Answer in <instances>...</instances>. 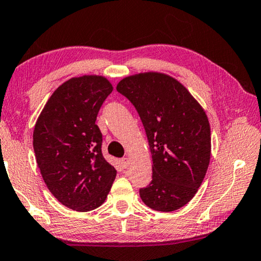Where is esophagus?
Listing matches in <instances>:
<instances>
[{"label": "esophagus", "mask_w": 261, "mask_h": 261, "mask_svg": "<svg viewBox=\"0 0 261 261\" xmlns=\"http://www.w3.org/2000/svg\"><path fill=\"white\" fill-rule=\"evenodd\" d=\"M119 163H120V166H122L123 169H126L127 165H129V159H127L126 157L125 158H122L119 161Z\"/></svg>", "instance_id": "1"}]
</instances>
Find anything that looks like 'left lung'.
Returning <instances> with one entry per match:
<instances>
[{"label":"left lung","mask_w":261,"mask_h":261,"mask_svg":"<svg viewBox=\"0 0 261 261\" xmlns=\"http://www.w3.org/2000/svg\"><path fill=\"white\" fill-rule=\"evenodd\" d=\"M116 89L137 110L152 154V180L139 196L155 211H176L194 197L208 168L207 116L188 89L165 73L125 77Z\"/></svg>","instance_id":"1"}]
</instances>
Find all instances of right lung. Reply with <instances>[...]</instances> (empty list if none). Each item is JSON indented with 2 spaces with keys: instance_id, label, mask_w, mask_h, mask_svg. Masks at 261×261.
<instances>
[{
  "instance_id": "add662e5",
  "label": "right lung",
  "mask_w": 261,
  "mask_h": 261,
  "mask_svg": "<svg viewBox=\"0 0 261 261\" xmlns=\"http://www.w3.org/2000/svg\"><path fill=\"white\" fill-rule=\"evenodd\" d=\"M111 92L106 77H73L54 91L35 125L33 145L45 185L75 211L102 205L117 173L103 157L102 132L96 124Z\"/></svg>"
}]
</instances>
